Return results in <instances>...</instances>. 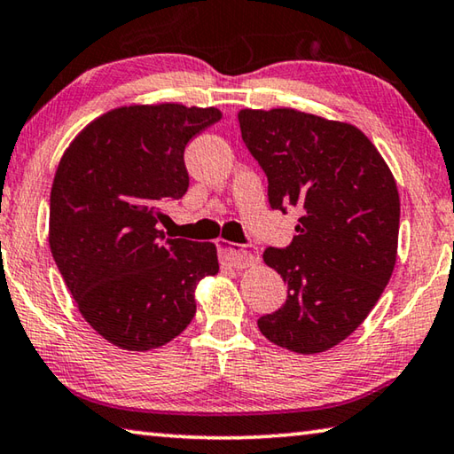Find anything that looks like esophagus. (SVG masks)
<instances>
[{
	"label": "esophagus",
	"mask_w": 454,
	"mask_h": 454,
	"mask_svg": "<svg viewBox=\"0 0 454 454\" xmlns=\"http://www.w3.org/2000/svg\"><path fill=\"white\" fill-rule=\"evenodd\" d=\"M217 247L221 253V259L235 269H245L259 261L257 251L251 247H239V245L227 243V241H219Z\"/></svg>",
	"instance_id": "34e87169"
}]
</instances>
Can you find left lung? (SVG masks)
Returning a JSON list of instances; mask_svg holds the SVG:
<instances>
[{
  "label": "left lung",
  "mask_w": 454,
  "mask_h": 454,
  "mask_svg": "<svg viewBox=\"0 0 454 454\" xmlns=\"http://www.w3.org/2000/svg\"><path fill=\"white\" fill-rule=\"evenodd\" d=\"M243 143L267 175L271 209L297 207V235L263 259L287 299L257 321L271 343L329 351L367 319L391 279L401 201L393 173L356 127L297 109L239 111Z\"/></svg>",
  "instance_id": "1"
}]
</instances>
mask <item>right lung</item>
I'll return each instance as SVG.
<instances>
[{"instance_id": "right-lung-1", "label": "right lung", "mask_w": 454, "mask_h": 454, "mask_svg": "<svg viewBox=\"0 0 454 454\" xmlns=\"http://www.w3.org/2000/svg\"><path fill=\"white\" fill-rule=\"evenodd\" d=\"M215 107L129 106L90 123L63 153L50 247L83 319L127 351L157 348L195 317V285L219 271L213 243L165 239L161 207L187 193V143Z\"/></svg>"}]
</instances>
